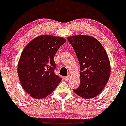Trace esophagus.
I'll return each mask as SVG.
<instances>
[{"label": "esophagus", "mask_w": 126, "mask_h": 126, "mask_svg": "<svg viewBox=\"0 0 126 126\" xmlns=\"http://www.w3.org/2000/svg\"><path fill=\"white\" fill-rule=\"evenodd\" d=\"M69 79H70V75H68L66 76V77H64V79L65 80H68Z\"/></svg>", "instance_id": "esophagus-1"}]
</instances>
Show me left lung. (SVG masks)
<instances>
[{"label":"left lung","instance_id":"obj_1","mask_svg":"<svg viewBox=\"0 0 126 126\" xmlns=\"http://www.w3.org/2000/svg\"><path fill=\"white\" fill-rule=\"evenodd\" d=\"M80 64V85L74 91L85 99L100 94L110 75V63L106 50L94 37L76 35L68 37Z\"/></svg>","mask_w":126,"mask_h":126}]
</instances>
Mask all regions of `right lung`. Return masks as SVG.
<instances>
[{
	"label": "right lung",
	"instance_id": "right-lung-1",
	"mask_svg": "<svg viewBox=\"0 0 126 126\" xmlns=\"http://www.w3.org/2000/svg\"><path fill=\"white\" fill-rule=\"evenodd\" d=\"M66 40L63 37L42 35L23 49L17 65L18 79L31 97L41 99L50 94L61 78L55 75L54 57Z\"/></svg>",
	"mask_w": 126,
	"mask_h": 126
}]
</instances>
